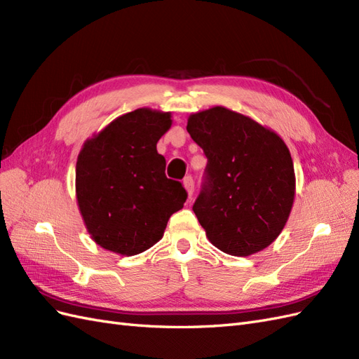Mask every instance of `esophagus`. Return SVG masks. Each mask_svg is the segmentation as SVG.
<instances>
[{"instance_id": "1", "label": "esophagus", "mask_w": 359, "mask_h": 359, "mask_svg": "<svg viewBox=\"0 0 359 359\" xmlns=\"http://www.w3.org/2000/svg\"><path fill=\"white\" fill-rule=\"evenodd\" d=\"M183 187H185V189H187V192H188V196H189V198H191L192 194H194V179H192L191 176L183 179Z\"/></svg>"}]
</instances>
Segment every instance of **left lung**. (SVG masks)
I'll return each mask as SVG.
<instances>
[{
	"label": "left lung",
	"mask_w": 359,
	"mask_h": 359,
	"mask_svg": "<svg viewBox=\"0 0 359 359\" xmlns=\"http://www.w3.org/2000/svg\"><path fill=\"white\" fill-rule=\"evenodd\" d=\"M187 130L208 158L192 210L218 250L247 257L280 236L294 200L290 151L273 130L213 107L189 116Z\"/></svg>",
	"instance_id": "left-lung-1"
}]
</instances>
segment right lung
<instances>
[{
    "label": "right lung",
    "mask_w": 359,
    "mask_h": 359,
    "mask_svg": "<svg viewBox=\"0 0 359 359\" xmlns=\"http://www.w3.org/2000/svg\"><path fill=\"white\" fill-rule=\"evenodd\" d=\"M171 112L138 108L84 142L76 161V200L86 227L102 248L135 255L153 247L188 194L165 176L156 144Z\"/></svg>",
    "instance_id": "obj_1"
}]
</instances>
